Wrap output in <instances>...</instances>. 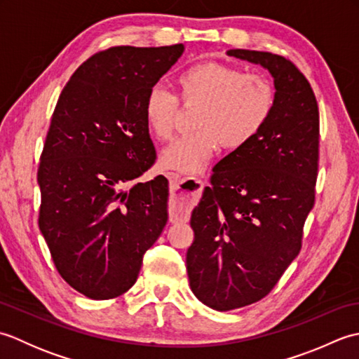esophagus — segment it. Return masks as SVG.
I'll return each instance as SVG.
<instances>
[{
	"label": "esophagus",
	"mask_w": 359,
	"mask_h": 359,
	"mask_svg": "<svg viewBox=\"0 0 359 359\" xmlns=\"http://www.w3.org/2000/svg\"><path fill=\"white\" fill-rule=\"evenodd\" d=\"M170 179V187L172 191L171 197V217L174 220L185 217L197 201L201 189L203 187L202 180L196 177H180L177 172H166Z\"/></svg>",
	"instance_id": "obj_1"
}]
</instances>
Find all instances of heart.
I'll use <instances>...</instances> for the list:
<instances>
[{
  "mask_svg": "<svg viewBox=\"0 0 359 359\" xmlns=\"http://www.w3.org/2000/svg\"><path fill=\"white\" fill-rule=\"evenodd\" d=\"M175 85L185 104H202L194 118L197 131L180 137L160 157L163 168L177 172L201 171L220 144L226 149L245 147L262 131L276 102L269 77L224 63L188 67ZM143 114L151 133L158 140H170L177 123V97L162 86L151 88Z\"/></svg>",
  "mask_w": 359,
  "mask_h": 359,
  "instance_id": "b5f03b06",
  "label": "heart"
}]
</instances>
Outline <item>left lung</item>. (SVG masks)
<instances>
[{
    "label": "left lung",
    "instance_id": "left-lung-1",
    "mask_svg": "<svg viewBox=\"0 0 359 359\" xmlns=\"http://www.w3.org/2000/svg\"><path fill=\"white\" fill-rule=\"evenodd\" d=\"M226 55L269 71L276 102L262 131L215 166L191 215L189 287L217 311L261 301L299 253L315 203L319 148L318 103L297 67L270 52L230 49Z\"/></svg>",
    "mask_w": 359,
    "mask_h": 359
}]
</instances>
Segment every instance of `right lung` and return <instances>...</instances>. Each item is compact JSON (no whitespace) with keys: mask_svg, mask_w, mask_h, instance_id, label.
I'll list each match as a JSON object with an SVG mask.
<instances>
[{"mask_svg":"<svg viewBox=\"0 0 359 359\" xmlns=\"http://www.w3.org/2000/svg\"><path fill=\"white\" fill-rule=\"evenodd\" d=\"M184 44L95 53L60 94L38 168V225L58 273L90 299L131 288L168 222V180L137 184L156 162L143 114Z\"/></svg>","mask_w":359,"mask_h":359,"instance_id":"obj_1","label":"right lung"}]
</instances>
